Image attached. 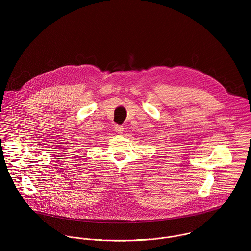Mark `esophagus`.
<instances>
[{
	"label": "esophagus",
	"instance_id": "esophagus-1",
	"mask_svg": "<svg viewBox=\"0 0 251 251\" xmlns=\"http://www.w3.org/2000/svg\"><path fill=\"white\" fill-rule=\"evenodd\" d=\"M115 131L119 134H122L123 131H124V126H120V125H116L115 126Z\"/></svg>",
	"mask_w": 251,
	"mask_h": 251
}]
</instances>
